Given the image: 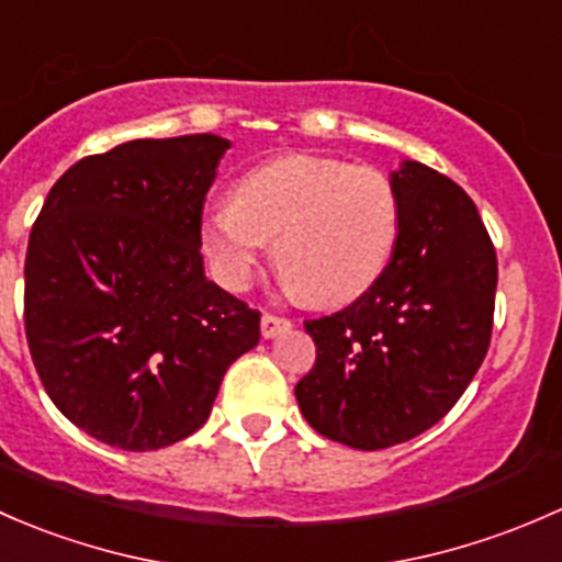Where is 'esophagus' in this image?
Returning a JSON list of instances; mask_svg holds the SVG:
<instances>
[{"instance_id": "esophagus-1", "label": "esophagus", "mask_w": 562, "mask_h": 562, "mask_svg": "<svg viewBox=\"0 0 562 562\" xmlns=\"http://www.w3.org/2000/svg\"><path fill=\"white\" fill-rule=\"evenodd\" d=\"M289 327H292V322H289L286 316H279V314H262V335H265V338H273V335L286 333Z\"/></svg>"}]
</instances>
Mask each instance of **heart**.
Segmentation results:
<instances>
[{"mask_svg":"<svg viewBox=\"0 0 562 562\" xmlns=\"http://www.w3.org/2000/svg\"><path fill=\"white\" fill-rule=\"evenodd\" d=\"M397 229L401 202L384 172L292 154L246 172L235 200L211 207L202 248L224 286L246 289L276 240L289 286L333 305L384 273Z\"/></svg>","mask_w":562,"mask_h":562,"instance_id":"heart-1","label":"heart"}]
</instances>
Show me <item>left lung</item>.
I'll return each mask as SVG.
<instances>
[{"instance_id": "left-lung-1", "label": "left lung", "mask_w": 562, "mask_h": 562, "mask_svg": "<svg viewBox=\"0 0 562 562\" xmlns=\"http://www.w3.org/2000/svg\"><path fill=\"white\" fill-rule=\"evenodd\" d=\"M392 187V259L355 303L305 322L316 362L294 386L316 432L368 452L447 416L484 362L495 314V246L471 196L419 161Z\"/></svg>"}]
</instances>
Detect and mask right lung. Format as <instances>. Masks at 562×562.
<instances>
[{
	"label": "right lung",
	"instance_id": "1",
	"mask_svg": "<svg viewBox=\"0 0 562 562\" xmlns=\"http://www.w3.org/2000/svg\"><path fill=\"white\" fill-rule=\"evenodd\" d=\"M216 135L132 140L54 183L23 265L29 355L54 406L97 441L151 452L205 425L259 311L205 279Z\"/></svg>",
	"mask_w": 562,
	"mask_h": 562
}]
</instances>
